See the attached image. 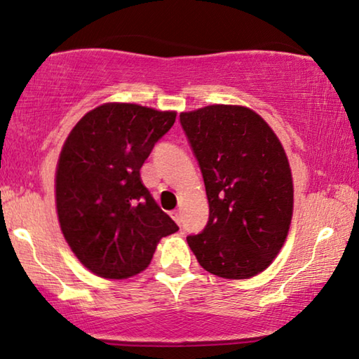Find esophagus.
Segmentation results:
<instances>
[{"instance_id":"obj_1","label":"esophagus","mask_w":359,"mask_h":359,"mask_svg":"<svg viewBox=\"0 0 359 359\" xmlns=\"http://www.w3.org/2000/svg\"><path fill=\"white\" fill-rule=\"evenodd\" d=\"M172 218L175 219V222H176V224H178V226H181V222H183V219H181V212H178V210H175V212H172Z\"/></svg>"}]
</instances>
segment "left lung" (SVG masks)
Segmentation results:
<instances>
[{
	"instance_id": "8db88e82",
	"label": "left lung",
	"mask_w": 359,
	"mask_h": 359,
	"mask_svg": "<svg viewBox=\"0 0 359 359\" xmlns=\"http://www.w3.org/2000/svg\"><path fill=\"white\" fill-rule=\"evenodd\" d=\"M208 198L202 233L187 236L198 264L226 279H249L283 249L294 210L284 147L260 115L215 104L180 115Z\"/></svg>"
}]
</instances>
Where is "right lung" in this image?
Here are the masks:
<instances>
[{"mask_svg":"<svg viewBox=\"0 0 359 359\" xmlns=\"http://www.w3.org/2000/svg\"><path fill=\"white\" fill-rule=\"evenodd\" d=\"M176 112L109 102L74 126L56 170L62 234L85 266L106 279L146 269L158 241L178 231L142 184L140 170Z\"/></svg>","mask_w":359,"mask_h":359,"instance_id":"obj_1","label":"right lung"}]
</instances>
